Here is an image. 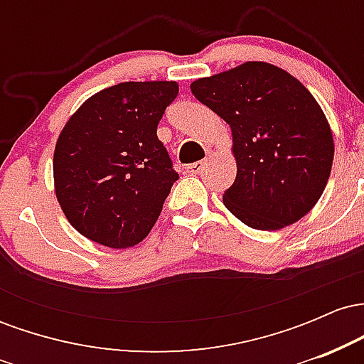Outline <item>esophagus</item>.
Here are the masks:
<instances>
[{
    "instance_id": "1",
    "label": "esophagus",
    "mask_w": 364,
    "mask_h": 364,
    "mask_svg": "<svg viewBox=\"0 0 364 364\" xmlns=\"http://www.w3.org/2000/svg\"><path fill=\"white\" fill-rule=\"evenodd\" d=\"M205 168V161H200V162H193V164H188L186 166V173L188 174H200Z\"/></svg>"
}]
</instances>
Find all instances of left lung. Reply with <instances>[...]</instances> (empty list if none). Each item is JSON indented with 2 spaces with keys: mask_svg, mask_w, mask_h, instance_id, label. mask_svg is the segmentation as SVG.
<instances>
[{
  "mask_svg": "<svg viewBox=\"0 0 364 364\" xmlns=\"http://www.w3.org/2000/svg\"><path fill=\"white\" fill-rule=\"evenodd\" d=\"M191 92L231 128L236 179L225 208L260 231L298 223L330 178L333 136L301 82L265 61H246L191 82Z\"/></svg>",
  "mask_w": 364,
  "mask_h": 364,
  "instance_id": "obj_1",
  "label": "left lung"
}]
</instances>
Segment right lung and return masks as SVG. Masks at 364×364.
<instances>
[{
    "label": "right lung",
    "instance_id": "right-lung-1",
    "mask_svg": "<svg viewBox=\"0 0 364 364\" xmlns=\"http://www.w3.org/2000/svg\"><path fill=\"white\" fill-rule=\"evenodd\" d=\"M173 80L123 82L70 116L53 156L54 193L68 223L107 248L147 237L178 179L157 124L178 95Z\"/></svg>",
    "mask_w": 364,
    "mask_h": 364
}]
</instances>
